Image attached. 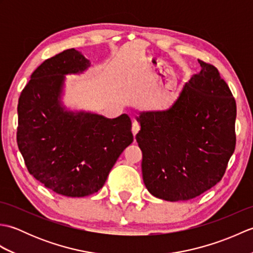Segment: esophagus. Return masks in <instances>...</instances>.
Listing matches in <instances>:
<instances>
[{
	"label": "esophagus",
	"mask_w": 253,
	"mask_h": 253,
	"mask_svg": "<svg viewBox=\"0 0 253 253\" xmlns=\"http://www.w3.org/2000/svg\"><path fill=\"white\" fill-rule=\"evenodd\" d=\"M139 129H140V127H139V125L137 123H132V127H131V131H132V135H133V139L136 138L137 133L139 131Z\"/></svg>",
	"instance_id": "esophagus-1"
}]
</instances>
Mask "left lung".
I'll use <instances>...</instances> for the list:
<instances>
[{"mask_svg": "<svg viewBox=\"0 0 253 253\" xmlns=\"http://www.w3.org/2000/svg\"><path fill=\"white\" fill-rule=\"evenodd\" d=\"M199 63L201 71L168 107L137 116L143 182L166 201L190 200L215 186L235 151V99L217 69Z\"/></svg>", "mask_w": 253, "mask_h": 253, "instance_id": "obj_1", "label": "left lung"}]
</instances>
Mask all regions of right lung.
Returning a JSON list of instances; mask_svg holds the SVG:
<instances>
[{"label": "right lung", "mask_w": 253, "mask_h": 253, "mask_svg": "<svg viewBox=\"0 0 253 253\" xmlns=\"http://www.w3.org/2000/svg\"><path fill=\"white\" fill-rule=\"evenodd\" d=\"M91 63L75 49L44 61L18 100L17 144L29 173L66 197L100 190L117 159L133 140L127 114L106 118L63 103L67 75L84 74Z\"/></svg>", "instance_id": "add662e5"}]
</instances>
